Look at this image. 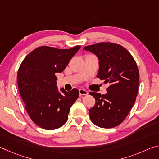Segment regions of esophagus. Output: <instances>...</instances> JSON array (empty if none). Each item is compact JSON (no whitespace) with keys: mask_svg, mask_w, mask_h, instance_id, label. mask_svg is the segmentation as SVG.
<instances>
[{"mask_svg":"<svg viewBox=\"0 0 159 159\" xmlns=\"http://www.w3.org/2000/svg\"><path fill=\"white\" fill-rule=\"evenodd\" d=\"M79 94L80 96H81V95H87L89 94V92L84 89H79Z\"/></svg>","mask_w":159,"mask_h":159,"instance_id":"obj_1","label":"esophagus"}]
</instances>
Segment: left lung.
<instances>
[{
    "mask_svg": "<svg viewBox=\"0 0 159 159\" xmlns=\"http://www.w3.org/2000/svg\"><path fill=\"white\" fill-rule=\"evenodd\" d=\"M99 59L97 78L109 84L107 93L90 92L95 105L89 110L93 124L101 128H112L125 120L134 105L139 89V69L132 54L120 44L100 42L85 47Z\"/></svg>",
    "mask_w": 159,
    "mask_h": 159,
    "instance_id": "obj_1",
    "label": "left lung"
}]
</instances>
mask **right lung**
Masks as SVG:
<instances>
[{"instance_id":"right-lung-1","label":"right lung","mask_w":159,"mask_h":159,"mask_svg":"<svg viewBox=\"0 0 159 159\" xmlns=\"http://www.w3.org/2000/svg\"><path fill=\"white\" fill-rule=\"evenodd\" d=\"M80 46L59 49L42 46L23 59L17 72V85L30 119L47 130L61 127L66 122L72 105L79 96L76 89L59 93L56 73H61Z\"/></svg>"}]
</instances>
